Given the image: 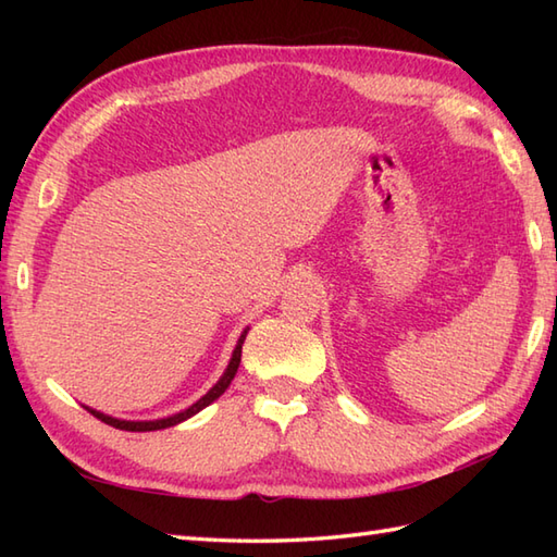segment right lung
I'll return each instance as SVG.
<instances>
[{
	"label": "right lung",
	"instance_id": "right-lung-1",
	"mask_svg": "<svg viewBox=\"0 0 557 557\" xmlns=\"http://www.w3.org/2000/svg\"><path fill=\"white\" fill-rule=\"evenodd\" d=\"M244 339H246V330H244V335L239 337V342H236V347H234V354H232V359H230V366L227 369H224V373H222V377L220 381L212 385L208 393L200 397L196 405H191L188 409H184V411H180V413H172V417H168V419H156V421H124V419H114V417H108V413H102V411H96V409H90V407H86L92 417L96 419H100V421H104L108 425H114V429H120V431H134V433H146V431H160V429H170V425H176V423H182V421H186V419H191L194 413H198L200 409H206L210 401H215L224 389L230 387V383L234 381V375H236V369H239V361H242V345H244Z\"/></svg>",
	"mask_w": 557,
	"mask_h": 557
}]
</instances>
